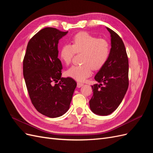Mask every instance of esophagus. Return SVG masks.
<instances>
[{
  "label": "esophagus",
  "mask_w": 153,
  "mask_h": 153,
  "mask_svg": "<svg viewBox=\"0 0 153 153\" xmlns=\"http://www.w3.org/2000/svg\"><path fill=\"white\" fill-rule=\"evenodd\" d=\"M83 85H84V84H82V83H80V82L77 83V87H78V88L82 87Z\"/></svg>",
  "instance_id": "1"
}]
</instances>
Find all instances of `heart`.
Here are the masks:
<instances>
[{"label":"heart","mask_w":153,"mask_h":153,"mask_svg":"<svg viewBox=\"0 0 153 153\" xmlns=\"http://www.w3.org/2000/svg\"><path fill=\"white\" fill-rule=\"evenodd\" d=\"M110 52V43L103 38H97L87 32H80L72 40V45L66 44L60 51L63 62L69 65L75 53H82V64L73 66L67 75L78 82H84L91 74L92 69L97 70L107 61Z\"/></svg>","instance_id":"heart-1"}]
</instances>
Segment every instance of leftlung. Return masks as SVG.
I'll return each mask as SVG.
<instances>
[{
	"instance_id": "8db88e82",
	"label": "left lung",
	"mask_w": 153,
	"mask_h": 153,
	"mask_svg": "<svg viewBox=\"0 0 153 153\" xmlns=\"http://www.w3.org/2000/svg\"><path fill=\"white\" fill-rule=\"evenodd\" d=\"M111 49L107 61L97 73L94 79L100 84L92 85L93 96L89 101L92 112L108 115L122 102L129 85L128 58L122 39L108 27Z\"/></svg>"
}]
</instances>
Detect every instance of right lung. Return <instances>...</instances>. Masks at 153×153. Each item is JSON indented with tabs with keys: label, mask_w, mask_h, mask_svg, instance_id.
I'll use <instances>...</instances> for the list:
<instances>
[{
	"label": "right lung",
	"mask_w": 153,
	"mask_h": 153,
	"mask_svg": "<svg viewBox=\"0 0 153 153\" xmlns=\"http://www.w3.org/2000/svg\"><path fill=\"white\" fill-rule=\"evenodd\" d=\"M68 33L53 27L39 30L29 40L23 61V73L35 108L48 117L61 116L69 108L76 83L62 78L58 58L59 39Z\"/></svg>",
	"instance_id": "add662e5"
}]
</instances>
